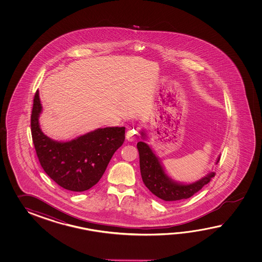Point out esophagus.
Listing matches in <instances>:
<instances>
[{
    "mask_svg": "<svg viewBox=\"0 0 262 262\" xmlns=\"http://www.w3.org/2000/svg\"><path fill=\"white\" fill-rule=\"evenodd\" d=\"M136 138V130L135 129H129L126 133V139L128 141H134V139Z\"/></svg>",
    "mask_w": 262,
    "mask_h": 262,
    "instance_id": "esophagus-1",
    "label": "esophagus"
}]
</instances>
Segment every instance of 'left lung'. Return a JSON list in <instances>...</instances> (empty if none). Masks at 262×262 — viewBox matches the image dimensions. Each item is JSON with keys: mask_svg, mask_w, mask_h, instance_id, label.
I'll use <instances>...</instances> for the list:
<instances>
[{"mask_svg": "<svg viewBox=\"0 0 262 262\" xmlns=\"http://www.w3.org/2000/svg\"><path fill=\"white\" fill-rule=\"evenodd\" d=\"M144 139L145 134L141 132ZM139 154V167L141 178L146 187L157 198L165 201H177L189 199L190 196L211 182L215 173H209L204 178L190 184H179L167 176L158 157L154 154L150 146L143 141L137 144ZM220 160L218 157L216 164Z\"/></svg>", "mask_w": 262, "mask_h": 262, "instance_id": "left-lung-1", "label": "left lung"}]
</instances>
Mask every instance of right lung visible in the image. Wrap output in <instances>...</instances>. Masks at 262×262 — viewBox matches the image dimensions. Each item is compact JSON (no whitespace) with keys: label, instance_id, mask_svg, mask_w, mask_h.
<instances>
[{"label":"right lung","instance_id":"right-lung-1","mask_svg":"<svg viewBox=\"0 0 262 262\" xmlns=\"http://www.w3.org/2000/svg\"><path fill=\"white\" fill-rule=\"evenodd\" d=\"M39 92L31 115V131L40 165L56 184L73 192L90 189L99 182L114 152L123 145L125 127L98 128L67 142L47 137L40 129Z\"/></svg>","mask_w":262,"mask_h":262}]
</instances>
